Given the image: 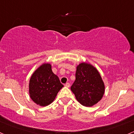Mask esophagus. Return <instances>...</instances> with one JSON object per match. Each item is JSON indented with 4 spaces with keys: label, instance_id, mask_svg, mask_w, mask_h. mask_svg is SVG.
I'll return each instance as SVG.
<instances>
[{
    "label": "esophagus",
    "instance_id": "1",
    "mask_svg": "<svg viewBox=\"0 0 134 134\" xmlns=\"http://www.w3.org/2000/svg\"><path fill=\"white\" fill-rule=\"evenodd\" d=\"M65 87H67V88L70 87V83H66L65 84Z\"/></svg>",
    "mask_w": 134,
    "mask_h": 134
}]
</instances>
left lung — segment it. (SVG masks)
I'll return each mask as SVG.
<instances>
[{
	"mask_svg": "<svg viewBox=\"0 0 134 134\" xmlns=\"http://www.w3.org/2000/svg\"><path fill=\"white\" fill-rule=\"evenodd\" d=\"M70 89L81 105L92 107L102 99L105 85L99 72L93 65L82 62L76 67V80Z\"/></svg>",
	"mask_w": 134,
	"mask_h": 134,
	"instance_id": "left-lung-1",
	"label": "left lung"
}]
</instances>
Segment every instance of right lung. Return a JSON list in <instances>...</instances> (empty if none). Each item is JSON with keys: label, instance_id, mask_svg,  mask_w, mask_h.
Masks as SVG:
<instances>
[{"label": "right lung", "instance_id": "add662e5", "mask_svg": "<svg viewBox=\"0 0 134 134\" xmlns=\"http://www.w3.org/2000/svg\"><path fill=\"white\" fill-rule=\"evenodd\" d=\"M63 86L58 76L53 72L51 65L44 63L32 74L29 85V95L36 104L47 106L53 102Z\"/></svg>", "mask_w": 134, "mask_h": 134}]
</instances>
